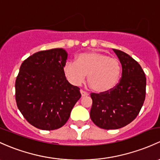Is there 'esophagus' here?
I'll list each match as a JSON object with an SVG mask.
<instances>
[{
    "mask_svg": "<svg viewBox=\"0 0 160 160\" xmlns=\"http://www.w3.org/2000/svg\"><path fill=\"white\" fill-rule=\"evenodd\" d=\"M80 93H81L82 97H87V96L89 95V93H87V92H86V91H84V90H80Z\"/></svg>",
    "mask_w": 160,
    "mask_h": 160,
    "instance_id": "34e87169",
    "label": "esophagus"
}]
</instances>
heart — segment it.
<instances>
[{
    "instance_id": "heart-1",
    "label": "heart",
    "mask_w": 160,
    "mask_h": 160,
    "mask_svg": "<svg viewBox=\"0 0 160 160\" xmlns=\"http://www.w3.org/2000/svg\"><path fill=\"white\" fill-rule=\"evenodd\" d=\"M63 72L68 81L75 86L81 84L88 75L87 81L94 91L106 93L118 83L121 66L117 58L100 52L91 51L79 55L77 62L67 61Z\"/></svg>"
}]
</instances>
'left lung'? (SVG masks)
<instances>
[{
    "label": "left lung",
    "mask_w": 160,
    "mask_h": 160,
    "mask_svg": "<svg viewBox=\"0 0 160 160\" xmlns=\"http://www.w3.org/2000/svg\"><path fill=\"white\" fill-rule=\"evenodd\" d=\"M122 65V77L112 90L90 94V118L104 129H120L136 119L146 97L147 78L142 67L129 55L113 49Z\"/></svg>",
    "instance_id": "left-lung-1"
}]
</instances>
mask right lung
Returning <instances> with one entry per match:
<instances>
[{
	"label": "right lung",
	"instance_id": "right-lung-1",
	"mask_svg": "<svg viewBox=\"0 0 160 160\" xmlns=\"http://www.w3.org/2000/svg\"><path fill=\"white\" fill-rule=\"evenodd\" d=\"M67 53L62 48L42 50L28 58L15 82L17 106L36 128L63 127L81 97L80 88L67 81L63 72Z\"/></svg>",
	"mask_w": 160,
	"mask_h": 160
}]
</instances>
